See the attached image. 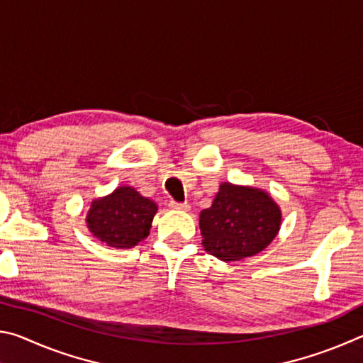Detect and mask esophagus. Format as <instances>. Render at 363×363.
Masks as SVG:
<instances>
[{"label": "esophagus", "mask_w": 363, "mask_h": 363, "mask_svg": "<svg viewBox=\"0 0 363 363\" xmlns=\"http://www.w3.org/2000/svg\"><path fill=\"white\" fill-rule=\"evenodd\" d=\"M169 208H173V210H177V211H189L190 210V205L187 203V201H184V203H179V201L171 200L169 201Z\"/></svg>", "instance_id": "esophagus-1"}]
</instances>
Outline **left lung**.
<instances>
[{"label":"left lung","instance_id":"8db88e82","mask_svg":"<svg viewBox=\"0 0 363 363\" xmlns=\"http://www.w3.org/2000/svg\"><path fill=\"white\" fill-rule=\"evenodd\" d=\"M281 211L261 189L223 182L213 205L200 213L206 253L230 262L255 256L277 237Z\"/></svg>","mask_w":363,"mask_h":363}]
</instances>
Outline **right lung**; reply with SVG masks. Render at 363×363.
<instances>
[{
	"label": "right lung",
	"instance_id": "1",
	"mask_svg": "<svg viewBox=\"0 0 363 363\" xmlns=\"http://www.w3.org/2000/svg\"><path fill=\"white\" fill-rule=\"evenodd\" d=\"M157 210L155 201L143 196L136 189L123 186L107 196L91 201L86 225L108 247L133 248L149 235Z\"/></svg>",
	"mask_w": 363,
	"mask_h": 363
}]
</instances>
